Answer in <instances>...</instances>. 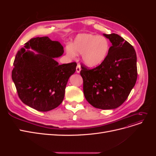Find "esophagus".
Listing matches in <instances>:
<instances>
[{"instance_id": "34e87169", "label": "esophagus", "mask_w": 156, "mask_h": 156, "mask_svg": "<svg viewBox=\"0 0 156 156\" xmlns=\"http://www.w3.org/2000/svg\"><path fill=\"white\" fill-rule=\"evenodd\" d=\"M81 65L77 64V67H76V72H77V73H80V72H81Z\"/></svg>"}]
</instances>
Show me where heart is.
<instances>
[{"instance_id": "1", "label": "heart", "mask_w": 156, "mask_h": 156, "mask_svg": "<svg viewBox=\"0 0 156 156\" xmlns=\"http://www.w3.org/2000/svg\"><path fill=\"white\" fill-rule=\"evenodd\" d=\"M110 51V43L106 37L89 33L79 34L72 45L66 48V54L74 58L77 55H82L84 63L89 67H96L107 58Z\"/></svg>"}]
</instances>
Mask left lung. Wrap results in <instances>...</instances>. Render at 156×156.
Returning <instances> with one entry per match:
<instances>
[{
  "instance_id": "obj_1",
  "label": "left lung",
  "mask_w": 156,
  "mask_h": 156,
  "mask_svg": "<svg viewBox=\"0 0 156 156\" xmlns=\"http://www.w3.org/2000/svg\"><path fill=\"white\" fill-rule=\"evenodd\" d=\"M103 36L110 40L107 58L98 67L82 66L83 92L87 101L101 109H114L128 97L137 78L136 55L128 42L116 34Z\"/></svg>"
}]
</instances>
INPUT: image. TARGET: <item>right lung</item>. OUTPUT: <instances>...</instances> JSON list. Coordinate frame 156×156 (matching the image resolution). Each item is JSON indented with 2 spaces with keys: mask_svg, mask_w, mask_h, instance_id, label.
Here are the masks:
<instances>
[{
  "mask_svg": "<svg viewBox=\"0 0 156 156\" xmlns=\"http://www.w3.org/2000/svg\"><path fill=\"white\" fill-rule=\"evenodd\" d=\"M63 53L60 42L47 36L32 38L17 51L12 77L25 105L46 112L62 102L68 79L77 66L76 62L60 65L56 62L55 58Z\"/></svg>",
  "mask_w": 156,
  "mask_h": 156,
  "instance_id": "right-lung-1",
  "label": "right lung"
}]
</instances>
